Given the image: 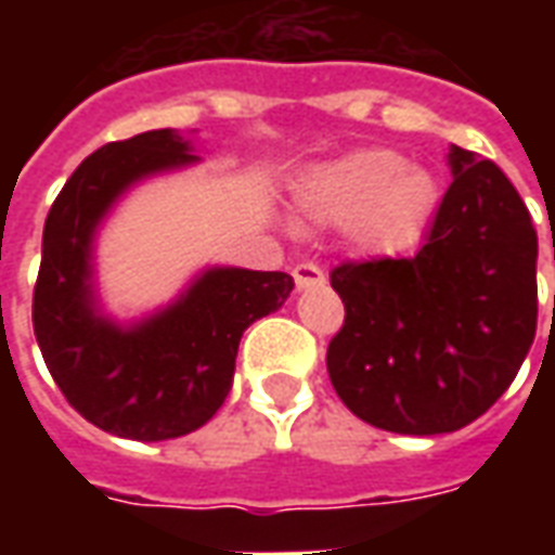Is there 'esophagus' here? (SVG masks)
I'll return each instance as SVG.
<instances>
[{"mask_svg":"<svg viewBox=\"0 0 555 555\" xmlns=\"http://www.w3.org/2000/svg\"><path fill=\"white\" fill-rule=\"evenodd\" d=\"M294 282H297V288H318V285H324L326 276L324 270L318 264H297L294 267Z\"/></svg>","mask_w":555,"mask_h":555,"instance_id":"34e87169","label":"esophagus"}]
</instances>
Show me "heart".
<instances>
[{"label":"heart","instance_id":"obj_1","mask_svg":"<svg viewBox=\"0 0 555 555\" xmlns=\"http://www.w3.org/2000/svg\"><path fill=\"white\" fill-rule=\"evenodd\" d=\"M437 175L389 147H362L302 175L294 205L306 222L348 225L353 249L392 258L413 249L440 207Z\"/></svg>","mask_w":555,"mask_h":555}]
</instances>
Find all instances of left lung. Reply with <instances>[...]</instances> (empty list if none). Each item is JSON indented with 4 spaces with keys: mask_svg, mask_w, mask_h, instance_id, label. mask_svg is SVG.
<instances>
[{
    "mask_svg": "<svg viewBox=\"0 0 555 555\" xmlns=\"http://www.w3.org/2000/svg\"><path fill=\"white\" fill-rule=\"evenodd\" d=\"M452 186L413 258L330 273L345 326L326 372L345 408L392 434H449L488 413L532 348L538 234L490 159L449 147Z\"/></svg>",
    "mask_w": 555,
    "mask_h": 555,
    "instance_id": "8db88e82",
    "label": "left lung"
}]
</instances>
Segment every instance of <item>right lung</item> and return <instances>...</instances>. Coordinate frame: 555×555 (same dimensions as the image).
Returning a JSON list of instances; mask_svg holds the SVG:
<instances>
[{"label":"right lung","mask_w":555,"mask_h":555,"mask_svg":"<svg viewBox=\"0 0 555 555\" xmlns=\"http://www.w3.org/2000/svg\"><path fill=\"white\" fill-rule=\"evenodd\" d=\"M193 139L147 130L77 166L47 214L31 302L35 338L70 408L106 434L157 442L202 428L229 396L246 326L282 309L294 279L207 267L178 300L118 324L101 309L94 237L137 183L198 163Z\"/></svg>","instance_id":"add662e5"}]
</instances>
